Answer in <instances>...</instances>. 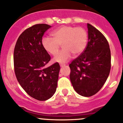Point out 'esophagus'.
<instances>
[{
  "label": "esophagus",
  "mask_w": 123,
  "mask_h": 123,
  "mask_svg": "<svg viewBox=\"0 0 123 123\" xmlns=\"http://www.w3.org/2000/svg\"><path fill=\"white\" fill-rule=\"evenodd\" d=\"M64 66H65V64H60V67H64Z\"/></svg>",
  "instance_id": "1"
}]
</instances>
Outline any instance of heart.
<instances>
[{
	"instance_id": "heart-1",
	"label": "heart",
	"mask_w": 123,
	"mask_h": 123,
	"mask_svg": "<svg viewBox=\"0 0 123 123\" xmlns=\"http://www.w3.org/2000/svg\"><path fill=\"white\" fill-rule=\"evenodd\" d=\"M51 35L53 38L43 37L42 44L44 50L52 55L58 53L62 44L63 49L54 58V61L56 62H65L72 54L79 56L85 51L87 44V32L81 27L62 26L53 31Z\"/></svg>"
}]
</instances>
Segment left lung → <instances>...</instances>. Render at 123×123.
<instances>
[{
  "label": "left lung",
  "mask_w": 123,
  "mask_h": 123,
  "mask_svg": "<svg viewBox=\"0 0 123 123\" xmlns=\"http://www.w3.org/2000/svg\"><path fill=\"white\" fill-rule=\"evenodd\" d=\"M88 43L85 51L71 62V82L79 95H95L105 84L111 69V51L105 37L87 24Z\"/></svg>",
  "instance_id": "8db88e82"
}]
</instances>
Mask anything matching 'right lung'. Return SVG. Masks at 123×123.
<instances>
[{"mask_svg": "<svg viewBox=\"0 0 123 123\" xmlns=\"http://www.w3.org/2000/svg\"><path fill=\"white\" fill-rule=\"evenodd\" d=\"M50 27L38 24L26 29L17 40L13 52L17 80L28 95L38 100H46L54 95L60 70L58 62L46 67L50 56L43 48L42 40Z\"/></svg>", "mask_w": 123, "mask_h": 123, "instance_id": "obj_1", "label": "right lung"}]
</instances>
